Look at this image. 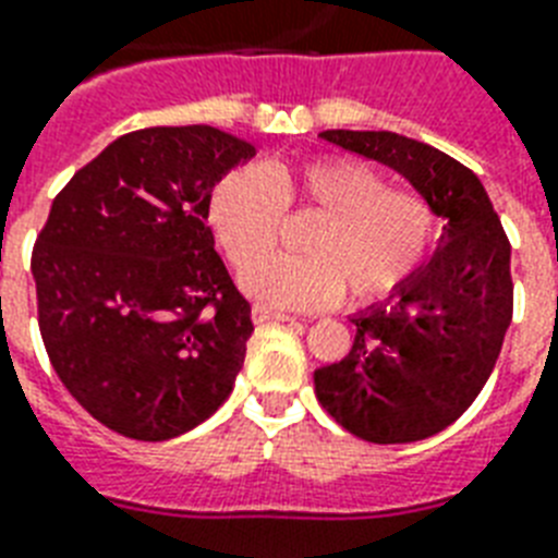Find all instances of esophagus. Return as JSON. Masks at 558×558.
I'll use <instances>...</instances> for the list:
<instances>
[{
  "instance_id": "1",
  "label": "esophagus",
  "mask_w": 558,
  "mask_h": 558,
  "mask_svg": "<svg viewBox=\"0 0 558 558\" xmlns=\"http://www.w3.org/2000/svg\"><path fill=\"white\" fill-rule=\"evenodd\" d=\"M251 316L253 323H293L296 316L284 314V311H274V307H265V305H253L251 307Z\"/></svg>"
}]
</instances>
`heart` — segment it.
Segmentation results:
<instances>
[{
    "mask_svg": "<svg viewBox=\"0 0 558 558\" xmlns=\"http://www.w3.org/2000/svg\"><path fill=\"white\" fill-rule=\"evenodd\" d=\"M293 206L324 213L303 240L306 256L263 259ZM207 221L233 267L263 259L246 266L242 291L274 307L331 305L342 288L356 302L383 300L409 282L435 239L432 204L351 155L233 169L213 186Z\"/></svg>",
    "mask_w": 558,
    "mask_h": 558,
    "instance_id": "heart-1",
    "label": "heart"
}]
</instances>
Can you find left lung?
Wrapping results in <instances>:
<instances>
[{
	"label": "left lung",
	"instance_id": "left-lung-1",
	"mask_svg": "<svg viewBox=\"0 0 558 558\" xmlns=\"http://www.w3.org/2000/svg\"><path fill=\"white\" fill-rule=\"evenodd\" d=\"M323 137L400 172L444 218V235L389 300L351 316L354 345L316 368V400L372 444L432 438L470 409L501 354L512 319L505 227L478 175L435 146L395 132Z\"/></svg>",
	"mask_w": 558,
	"mask_h": 558
}]
</instances>
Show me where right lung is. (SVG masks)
I'll list each match as a JSON object with an SVG mask.
<instances>
[{"label": "right lung", "mask_w": 558, "mask_h": 558, "mask_svg": "<svg viewBox=\"0 0 558 558\" xmlns=\"http://www.w3.org/2000/svg\"><path fill=\"white\" fill-rule=\"evenodd\" d=\"M253 155L213 126L137 129L53 198L31 256L39 333L71 398L118 435L178 438L233 391L251 302L216 253L207 202Z\"/></svg>", "instance_id": "add662e5"}]
</instances>
